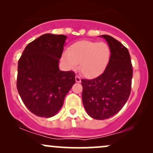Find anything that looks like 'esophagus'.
I'll list each match as a JSON object with an SVG mask.
<instances>
[{
	"mask_svg": "<svg viewBox=\"0 0 153 153\" xmlns=\"http://www.w3.org/2000/svg\"><path fill=\"white\" fill-rule=\"evenodd\" d=\"M75 81L77 82H81V79H80V77L78 76V75H76V76H75Z\"/></svg>",
	"mask_w": 153,
	"mask_h": 153,
	"instance_id": "esophagus-1",
	"label": "esophagus"
}]
</instances>
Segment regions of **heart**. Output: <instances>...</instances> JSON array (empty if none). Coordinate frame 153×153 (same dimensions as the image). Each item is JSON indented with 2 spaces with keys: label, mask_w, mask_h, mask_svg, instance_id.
<instances>
[{
  "label": "heart",
  "mask_w": 153,
  "mask_h": 153,
  "mask_svg": "<svg viewBox=\"0 0 153 153\" xmlns=\"http://www.w3.org/2000/svg\"><path fill=\"white\" fill-rule=\"evenodd\" d=\"M110 47L105 42L89 40L77 42L63 52L62 61L69 70L80 71L88 78H96L104 73L111 59Z\"/></svg>",
  "instance_id": "obj_1"
}]
</instances>
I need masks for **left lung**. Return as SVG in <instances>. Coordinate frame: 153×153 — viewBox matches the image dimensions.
<instances>
[{
  "label": "left lung",
  "instance_id": "obj_1",
  "mask_svg": "<svg viewBox=\"0 0 153 153\" xmlns=\"http://www.w3.org/2000/svg\"><path fill=\"white\" fill-rule=\"evenodd\" d=\"M110 47L111 54L106 71L92 80L82 79V101L91 117L103 120L122 108L131 92L132 65L129 51L109 35H101Z\"/></svg>",
  "mask_w": 153,
  "mask_h": 153
}]
</instances>
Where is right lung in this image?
Wrapping results in <instances>:
<instances>
[{
	"instance_id": "obj_1",
	"label": "right lung",
	"mask_w": 153,
	"mask_h": 153,
	"mask_svg": "<svg viewBox=\"0 0 153 153\" xmlns=\"http://www.w3.org/2000/svg\"><path fill=\"white\" fill-rule=\"evenodd\" d=\"M67 36L45 34L29 43L18 63L17 90L28 109L50 118L62 108L75 82L73 71L59 68Z\"/></svg>"
}]
</instances>
